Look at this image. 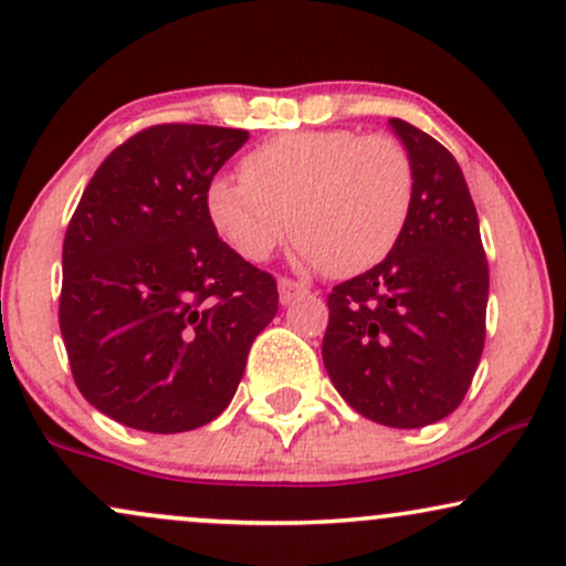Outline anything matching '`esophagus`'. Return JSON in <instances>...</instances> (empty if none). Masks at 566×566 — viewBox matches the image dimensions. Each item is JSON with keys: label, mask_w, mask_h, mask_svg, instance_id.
Listing matches in <instances>:
<instances>
[{"label": "esophagus", "mask_w": 566, "mask_h": 566, "mask_svg": "<svg viewBox=\"0 0 566 566\" xmlns=\"http://www.w3.org/2000/svg\"><path fill=\"white\" fill-rule=\"evenodd\" d=\"M303 293H306V287H303L301 282H295V279H287V276L279 279V301L282 303H290L293 297L303 295Z\"/></svg>", "instance_id": "obj_1"}]
</instances>
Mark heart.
I'll return each instance as SVG.
<instances>
[{"mask_svg":"<svg viewBox=\"0 0 566 566\" xmlns=\"http://www.w3.org/2000/svg\"><path fill=\"white\" fill-rule=\"evenodd\" d=\"M239 169L241 179L209 182L207 212L252 263L295 233L303 263L354 276L389 258L413 207L411 155L389 134H282L247 153Z\"/></svg>","mask_w":566,"mask_h":566,"instance_id":"1","label":"heart"}]
</instances>
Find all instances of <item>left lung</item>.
I'll return each mask as SVG.
<instances>
[{"mask_svg":"<svg viewBox=\"0 0 566 566\" xmlns=\"http://www.w3.org/2000/svg\"><path fill=\"white\" fill-rule=\"evenodd\" d=\"M413 164V207L389 258L327 295L322 359L340 397L378 424L446 419L473 384L486 340L489 260L457 158L392 117Z\"/></svg>","mask_w":566,"mask_h":566,"instance_id":"left-lung-1","label":"left lung"}]
</instances>
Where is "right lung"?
<instances>
[{
    "label": "right lung",
    "mask_w": 566,
    "mask_h": 566,
    "mask_svg": "<svg viewBox=\"0 0 566 566\" xmlns=\"http://www.w3.org/2000/svg\"><path fill=\"white\" fill-rule=\"evenodd\" d=\"M247 139L198 123L145 128L98 166L66 228L59 325L74 384L134 430L217 419L276 316V279L207 212L209 182Z\"/></svg>",
    "instance_id": "obj_1"
}]
</instances>
